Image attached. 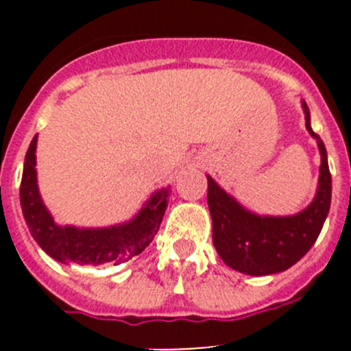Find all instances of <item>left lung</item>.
I'll return each instance as SVG.
<instances>
[{
  "instance_id": "left-lung-1",
  "label": "left lung",
  "mask_w": 351,
  "mask_h": 351,
  "mask_svg": "<svg viewBox=\"0 0 351 351\" xmlns=\"http://www.w3.org/2000/svg\"><path fill=\"white\" fill-rule=\"evenodd\" d=\"M306 128L318 141L322 154L320 181L315 200L295 216H256L228 197L207 178V204L213 218V243L228 267L250 276H267L287 271L315 244L330 209L332 179L328 172L327 149L311 130L308 105L304 104Z\"/></svg>"
}]
</instances>
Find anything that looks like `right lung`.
I'll list each match as a JSON object with an SVG mask.
<instances>
[{
  "mask_svg": "<svg viewBox=\"0 0 351 351\" xmlns=\"http://www.w3.org/2000/svg\"><path fill=\"white\" fill-rule=\"evenodd\" d=\"M36 135L26 153L21 181V207L31 235L49 256L58 262L84 265L128 262L142 253L153 241L167 209L169 190H160L149 198L144 209L130 223L110 228H75L58 226L42 204L36 186Z\"/></svg>",
  "mask_w": 351,
  "mask_h": 351,
  "instance_id": "add662e5",
  "label": "right lung"
}]
</instances>
